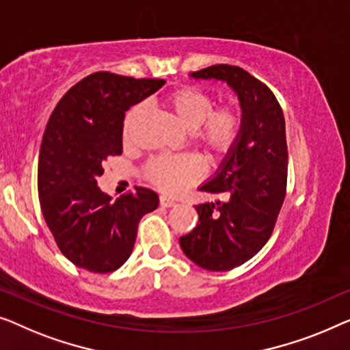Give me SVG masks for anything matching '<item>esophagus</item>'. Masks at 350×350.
Here are the masks:
<instances>
[{
    "label": "esophagus",
    "mask_w": 350,
    "mask_h": 350,
    "mask_svg": "<svg viewBox=\"0 0 350 350\" xmlns=\"http://www.w3.org/2000/svg\"><path fill=\"white\" fill-rule=\"evenodd\" d=\"M160 206H163V208H173V206H176V200L170 198V196L161 195L160 196Z\"/></svg>",
    "instance_id": "esophagus-1"
}]
</instances>
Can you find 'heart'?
I'll return each instance as SVG.
<instances>
[{"instance_id":"b5f03b06","label":"heart","mask_w":350,"mask_h":350,"mask_svg":"<svg viewBox=\"0 0 350 350\" xmlns=\"http://www.w3.org/2000/svg\"><path fill=\"white\" fill-rule=\"evenodd\" d=\"M177 120L191 130V141L211 160L231 152L243 131L244 117L236 103L214 106L211 93L198 87H177L163 98ZM144 112L141 105L133 106L124 122V139L130 142L136 122ZM201 174L200 161L191 155H160L146 165V176L166 193H176L193 184Z\"/></svg>"}]
</instances>
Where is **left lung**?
Returning a JSON list of instances; mask_svg holds the SVG:
<instances>
[{"label":"left lung","mask_w":350,"mask_h":350,"mask_svg":"<svg viewBox=\"0 0 350 350\" xmlns=\"http://www.w3.org/2000/svg\"><path fill=\"white\" fill-rule=\"evenodd\" d=\"M224 81L236 92L244 125L215 176L200 187L222 201L195 206L198 225L180 236L184 254L209 271H230L268 243L287 190L285 120L274 93L239 66L214 65L190 75Z\"/></svg>","instance_id":"8db88e82"}]
</instances>
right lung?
Returning <instances> with one entry per match:
<instances>
[{"mask_svg":"<svg viewBox=\"0 0 350 350\" xmlns=\"http://www.w3.org/2000/svg\"><path fill=\"white\" fill-rule=\"evenodd\" d=\"M163 83L93 72L51 114L39 150V203L58 249L79 268L101 274L120 268L133 252L142 215L159 206V195L144 187L112 201L96 177L109 157L122 154L125 112Z\"/></svg>","mask_w":350,"mask_h":350,"instance_id":"obj_1","label":"right lung"}]
</instances>
